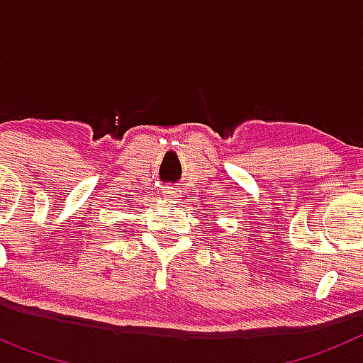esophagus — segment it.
Returning a JSON list of instances; mask_svg holds the SVG:
<instances>
[{
	"instance_id": "obj_1",
	"label": "esophagus",
	"mask_w": 363,
	"mask_h": 363,
	"mask_svg": "<svg viewBox=\"0 0 363 363\" xmlns=\"http://www.w3.org/2000/svg\"><path fill=\"white\" fill-rule=\"evenodd\" d=\"M163 196L167 198V200H178L179 198V191L174 187H165L163 189Z\"/></svg>"
}]
</instances>
